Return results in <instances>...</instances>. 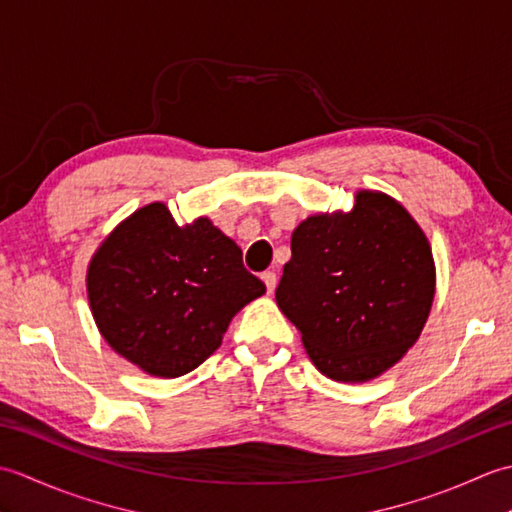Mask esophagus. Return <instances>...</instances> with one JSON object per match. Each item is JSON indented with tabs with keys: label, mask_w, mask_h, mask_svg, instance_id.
I'll return each instance as SVG.
<instances>
[{
	"label": "esophagus",
	"mask_w": 512,
	"mask_h": 512,
	"mask_svg": "<svg viewBox=\"0 0 512 512\" xmlns=\"http://www.w3.org/2000/svg\"><path fill=\"white\" fill-rule=\"evenodd\" d=\"M262 281L266 284L268 295H273V292H275V286H277V275L273 273V270H266V273H262Z\"/></svg>",
	"instance_id": "esophagus-1"
}]
</instances>
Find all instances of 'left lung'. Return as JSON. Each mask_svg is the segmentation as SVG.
<instances>
[{"label": "left lung", "mask_w": 512, "mask_h": 512, "mask_svg": "<svg viewBox=\"0 0 512 512\" xmlns=\"http://www.w3.org/2000/svg\"><path fill=\"white\" fill-rule=\"evenodd\" d=\"M290 248L275 299L323 376L367 383L420 339L436 262L427 235L391 195L358 189L350 211L306 217Z\"/></svg>", "instance_id": "left-lung-1"}]
</instances>
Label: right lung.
I'll return each mask as SVG.
<instances>
[{"label":"right lung","instance_id":"right-lung-1","mask_svg":"<svg viewBox=\"0 0 512 512\" xmlns=\"http://www.w3.org/2000/svg\"><path fill=\"white\" fill-rule=\"evenodd\" d=\"M85 286L107 345L158 378L204 363L235 314L266 292L244 268L242 248L209 217L178 226L162 202L114 226L90 259Z\"/></svg>","mask_w":512,"mask_h":512}]
</instances>
